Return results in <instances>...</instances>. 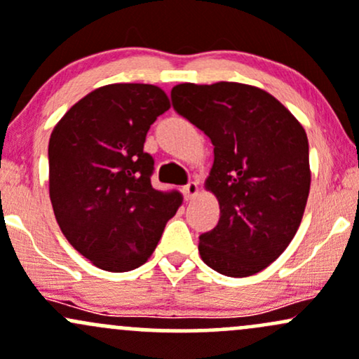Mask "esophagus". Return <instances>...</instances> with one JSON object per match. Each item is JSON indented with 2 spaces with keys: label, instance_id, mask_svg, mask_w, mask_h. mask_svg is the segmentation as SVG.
I'll list each match as a JSON object with an SVG mask.
<instances>
[{
  "label": "esophagus",
  "instance_id": "obj_1",
  "mask_svg": "<svg viewBox=\"0 0 359 359\" xmlns=\"http://www.w3.org/2000/svg\"><path fill=\"white\" fill-rule=\"evenodd\" d=\"M182 192H184V198H186V199H194L196 196L199 194L198 182H189L187 186L182 187Z\"/></svg>",
  "mask_w": 359,
  "mask_h": 359
}]
</instances>
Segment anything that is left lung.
<instances>
[{
  "label": "left lung",
  "mask_w": 359,
  "mask_h": 359,
  "mask_svg": "<svg viewBox=\"0 0 359 359\" xmlns=\"http://www.w3.org/2000/svg\"><path fill=\"white\" fill-rule=\"evenodd\" d=\"M172 102L215 147L204 187L218 199L219 222L199 237L201 259L230 278L261 273L302 223L312 180L305 129L252 85L180 83Z\"/></svg>",
  "instance_id": "1"
}]
</instances>
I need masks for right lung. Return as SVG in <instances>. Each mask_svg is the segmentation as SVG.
<instances>
[{
  "label": "right lung",
  "instance_id": "add662e5",
  "mask_svg": "<svg viewBox=\"0 0 359 359\" xmlns=\"http://www.w3.org/2000/svg\"><path fill=\"white\" fill-rule=\"evenodd\" d=\"M168 109L160 86L114 83L90 92L54 126V216L66 240L100 269L143 266L182 204L179 191L153 189V156L143 151L149 126Z\"/></svg>",
  "mask_w": 359,
  "mask_h": 359
}]
</instances>
